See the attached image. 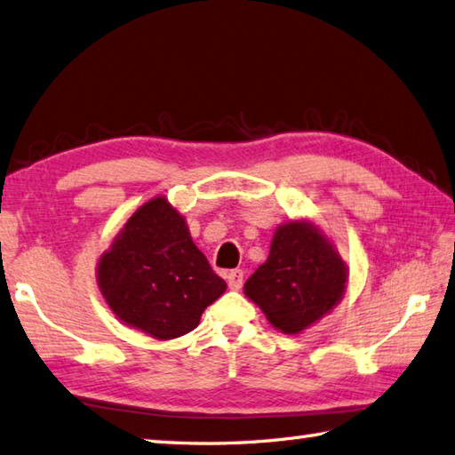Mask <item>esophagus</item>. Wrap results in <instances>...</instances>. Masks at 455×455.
<instances>
[{
	"instance_id": "esophagus-1",
	"label": "esophagus",
	"mask_w": 455,
	"mask_h": 455,
	"mask_svg": "<svg viewBox=\"0 0 455 455\" xmlns=\"http://www.w3.org/2000/svg\"><path fill=\"white\" fill-rule=\"evenodd\" d=\"M228 286L231 290H239L241 286H243V270L228 272Z\"/></svg>"
}]
</instances>
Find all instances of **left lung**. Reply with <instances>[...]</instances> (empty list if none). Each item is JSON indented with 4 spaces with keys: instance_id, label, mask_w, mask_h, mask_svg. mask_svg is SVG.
<instances>
[{
    "instance_id": "obj_1",
    "label": "left lung",
    "mask_w": 455,
    "mask_h": 455,
    "mask_svg": "<svg viewBox=\"0 0 455 455\" xmlns=\"http://www.w3.org/2000/svg\"><path fill=\"white\" fill-rule=\"evenodd\" d=\"M348 267L332 241L307 218L276 228L268 259L243 291L276 331L299 335L342 299Z\"/></svg>"
}]
</instances>
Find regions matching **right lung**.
I'll list each match as a JSON object with an SVG mask.
<instances>
[{
    "label": "right lung",
    "instance_id": "add662e5",
    "mask_svg": "<svg viewBox=\"0 0 455 455\" xmlns=\"http://www.w3.org/2000/svg\"><path fill=\"white\" fill-rule=\"evenodd\" d=\"M97 286L118 321L157 340L196 329L228 288L165 196L140 206L118 231L97 262Z\"/></svg>",
    "mask_w": 455,
    "mask_h": 455
}]
</instances>
